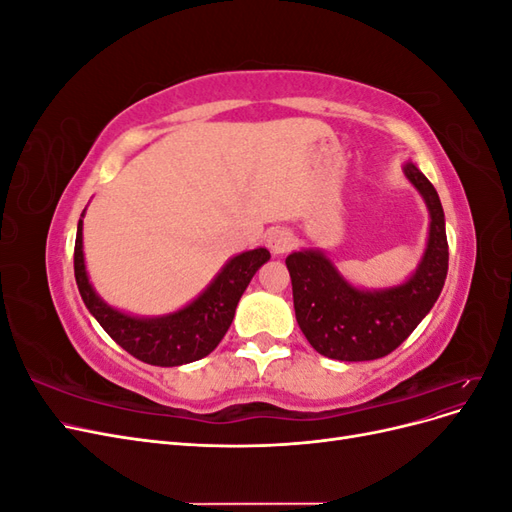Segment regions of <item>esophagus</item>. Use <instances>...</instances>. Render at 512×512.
Returning a JSON list of instances; mask_svg holds the SVG:
<instances>
[{
	"label": "esophagus",
	"instance_id": "obj_1",
	"mask_svg": "<svg viewBox=\"0 0 512 512\" xmlns=\"http://www.w3.org/2000/svg\"><path fill=\"white\" fill-rule=\"evenodd\" d=\"M292 235L290 232L286 230V228H273L271 232H269V237H267V245H269V250H271V254H275V256H280V254H286L290 247H292Z\"/></svg>",
	"mask_w": 512,
	"mask_h": 512
}]
</instances>
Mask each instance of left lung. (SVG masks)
Masks as SVG:
<instances>
[{
  "label": "left lung",
  "mask_w": 512,
  "mask_h": 512,
  "mask_svg": "<svg viewBox=\"0 0 512 512\" xmlns=\"http://www.w3.org/2000/svg\"><path fill=\"white\" fill-rule=\"evenodd\" d=\"M429 211L421 260L404 282L384 288L352 284L320 247L288 254L294 316L312 348L335 361H374L393 352L438 301L448 243L436 188L414 162L401 166Z\"/></svg>",
  "instance_id": "8db88e82"
}]
</instances>
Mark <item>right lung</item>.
<instances>
[{
    "mask_svg": "<svg viewBox=\"0 0 512 512\" xmlns=\"http://www.w3.org/2000/svg\"><path fill=\"white\" fill-rule=\"evenodd\" d=\"M76 226L74 277L89 314L115 342L138 361L177 367L211 354L230 329L235 309L256 271L271 258L267 247H254L224 262L218 275L190 303L160 316H136L106 303L89 282L83 252V218Z\"/></svg>",
    "mask_w": 512,
    "mask_h": 512,
    "instance_id": "right-lung-1",
    "label": "right lung"
}]
</instances>
